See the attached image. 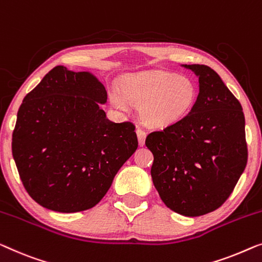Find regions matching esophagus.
I'll list each match as a JSON object with an SVG mask.
<instances>
[{
  "label": "esophagus",
  "instance_id": "1",
  "mask_svg": "<svg viewBox=\"0 0 262 262\" xmlns=\"http://www.w3.org/2000/svg\"><path fill=\"white\" fill-rule=\"evenodd\" d=\"M136 134H137V138H138L139 146H144V144H145V138H146L145 131L138 127L137 130H136Z\"/></svg>",
  "mask_w": 262,
  "mask_h": 262
}]
</instances>
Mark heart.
Returning <instances> with one entry per match:
<instances>
[{
  "instance_id": "obj_1",
  "label": "heart",
  "mask_w": 262,
  "mask_h": 262,
  "mask_svg": "<svg viewBox=\"0 0 262 262\" xmlns=\"http://www.w3.org/2000/svg\"><path fill=\"white\" fill-rule=\"evenodd\" d=\"M122 92L112 90L111 104L127 112L130 103L139 106L143 123L163 127L185 118L197 99V86L192 79L166 71H149L125 75Z\"/></svg>"
}]
</instances>
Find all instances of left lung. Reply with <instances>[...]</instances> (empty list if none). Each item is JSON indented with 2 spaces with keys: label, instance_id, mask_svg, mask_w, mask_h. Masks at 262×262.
<instances>
[{
  "label": "left lung",
  "instance_id": "left-lung-1",
  "mask_svg": "<svg viewBox=\"0 0 262 262\" xmlns=\"http://www.w3.org/2000/svg\"><path fill=\"white\" fill-rule=\"evenodd\" d=\"M199 78L190 113L147 136L151 177L165 206L189 217L214 211L232 194L247 164L242 106L206 65H182Z\"/></svg>",
  "mask_w": 262,
  "mask_h": 262
}]
</instances>
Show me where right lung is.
I'll return each instance as SVG.
<instances>
[{
  "mask_svg": "<svg viewBox=\"0 0 262 262\" xmlns=\"http://www.w3.org/2000/svg\"><path fill=\"white\" fill-rule=\"evenodd\" d=\"M106 101L96 75L63 66L25 97L11 150L25 189L40 206L59 213L94 207L137 150L135 125L106 118Z\"/></svg>",
  "mask_w": 262,
  "mask_h": 262,
  "instance_id": "add662e5",
  "label": "right lung"
}]
</instances>
